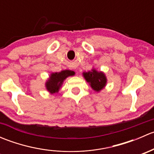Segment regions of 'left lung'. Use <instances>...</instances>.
<instances>
[{
	"label": "left lung",
	"mask_w": 154,
	"mask_h": 154,
	"mask_svg": "<svg viewBox=\"0 0 154 154\" xmlns=\"http://www.w3.org/2000/svg\"><path fill=\"white\" fill-rule=\"evenodd\" d=\"M83 76L91 88L96 92H100L106 86L107 78L103 71H98L95 68H92L88 72H83Z\"/></svg>",
	"instance_id": "obj_1"
}]
</instances>
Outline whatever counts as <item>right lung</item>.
<instances>
[{
    "mask_svg": "<svg viewBox=\"0 0 154 154\" xmlns=\"http://www.w3.org/2000/svg\"><path fill=\"white\" fill-rule=\"evenodd\" d=\"M75 72L71 70H63L60 72H52L45 82V88L51 94L58 93L65 80L70 76H74Z\"/></svg>",
    "mask_w": 154,
    "mask_h": 154,
    "instance_id": "add662e5",
    "label": "right lung"
}]
</instances>
